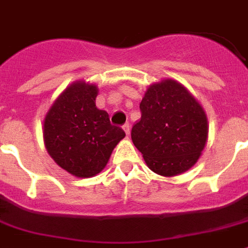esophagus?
Wrapping results in <instances>:
<instances>
[{"label":"esophagus","mask_w":248,"mask_h":248,"mask_svg":"<svg viewBox=\"0 0 248 248\" xmlns=\"http://www.w3.org/2000/svg\"><path fill=\"white\" fill-rule=\"evenodd\" d=\"M123 129H124V132H125L126 135L130 134V125H129V124H124V125H123Z\"/></svg>","instance_id":"1"}]
</instances>
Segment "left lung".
<instances>
[{
    "label": "left lung",
    "mask_w": 248,
    "mask_h": 248,
    "mask_svg": "<svg viewBox=\"0 0 248 248\" xmlns=\"http://www.w3.org/2000/svg\"><path fill=\"white\" fill-rule=\"evenodd\" d=\"M132 140L156 174L173 177L194 166L208 138L207 115L185 86L172 79L150 85Z\"/></svg>",
    "instance_id": "8db88e82"
}]
</instances>
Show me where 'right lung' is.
I'll return each mask as SVG.
<instances>
[{
  "mask_svg": "<svg viewBox=\"0 0 248 248\" xmlns=\"http://www.w3.org/2000/svg\"><path fill=\"white\" fill-rule=\"evenodd\" d=\"M98 88L85 81L67 86L44 122L45 147L58 166L79 178L100 173L116 144L125 137L95 105Z\"/></svg>",
  "mask_w": 248,
  "mask_h": 248,
  "instance_id": "right-lung-1",
  "label": "right lung"
}]
</instances>
